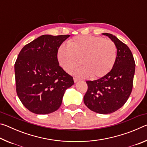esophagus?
Segmentation results:
<instances>
[{"label": "esophagus", "instance_id": "obj_1", "mask_svg": "<svg viewBox=\"0 0 147 147\" xmlns=\"http://www.w3.org/2000/svg\"><path fill=\"white\" fill-rule=\"evenodd\" d=\"M80 80V79H79L78 78H76V77H74V82L76 83V82H78Z\"/></svg>", "mask_w": 147, "mask_h": 147}]
</instances>
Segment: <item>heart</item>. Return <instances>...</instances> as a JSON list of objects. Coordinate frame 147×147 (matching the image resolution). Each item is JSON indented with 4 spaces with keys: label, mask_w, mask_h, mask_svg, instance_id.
<instances>
[{
    "label": "heart",
    "mask_w": 147,
    "mask_h": 147,
    "mask_svg": "<svg viewBox=\"0 0 147 147\" xmlns=\"http://www.w3.org/2000/svg\"><path fill=\"white\" fill-rule=\"evenodd\" d=\"M59 63L64 70L73 71L82 63L83 67L76 74L96 78L103 77L112 69L117 58V47L109 39L100 37L79 36L59 48Z\"/></svg>",
    "instance_id": "heart-1"
}]
</instances>
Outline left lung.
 I'll return each mask as SVG.
<instances>
[{
    "label": "left lung",
    "instance_id": "8db88e82",
    "mask_svg": "<svg viewBox=\"0 0 147 147\" xmlns=\"http://www.w3.org/2000/svg\"><path fill=\"white\" fill-rule=\"evenodd\" d=\"M117 47V58L109 73L93 81H86L88 91L84 104L91 111L100 114L113 113L121 108L130 96L133 88L136 63L130 49L126 44L108 33Z\"/></svg>",
    "mask_w": 147,
    "mask_h": 147
}]
</instances>
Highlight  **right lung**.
Here are the masks:
<instances>
[{
	"mask_svg": "<svg viewBox=\"0 0 147 147\" xmlns=\"http://www.w3.org/2000/svg\"><path fill=\"white\" fill-rule=\"evenodd\" d=\"M70 35H43L26 45L15 63L16 91L26 109L48 114L60 107L73 78L59 65L58 51Z\"/></svg>",
	"mask_w": 147,
	"mask_h": 147,
	"instance_id": "1",
	"label": "right lung"
}]
</instances>
